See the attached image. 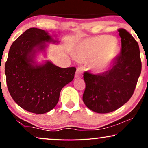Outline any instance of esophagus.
Masks as SVG:
<instances>
[{
  "mask_svg": "<svg viewBox=\"0 0 148 148\" xmlns=\"http://www.w3.org/2000/svg\"><path fill=\"white\" fill-rule=\"evenodd\" d=\"M82 77V71L81 69V68H78L77 69L75 77Z\"/></svg>",
  "mask_w": 148,
  "mask_h": 148,
  "instance_id": "esophagus-1",
  "label": "esophagus"
}]
</instances>
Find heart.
Instances as JSON below:
<instances>
[{
    "instance_id": "1",
    "label": "heart",
    "mask_w": 148,
    "mask_h": 148,
    "mask_svg": "<svg viewBox=\"0 0 148 148\" xmlns=\"http://www.w3.org/2000/svg\"><path fill=\"white\" fill-rule=\"evenodd\" d=\"M117 41L109 36H100L85 40L77 50L78 55L84 60H94L92 68L96 72L107 69L118 54Z\"/></svg>"
}]
</instances>
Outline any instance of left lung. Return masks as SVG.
Wrapping results in <instances>:
<instances>
[{
  "label": "left lung",
  "instance_id": "8db88e82",
  "mask_svg": "<svg viewBox=\"0 0 148 148\" xmlns=\"http://www.w3.org/2000/svg\"><path fill=\"white\" fill-rule=\"evenodd\" d=\"M121 38V54L112 66L98 74L86 71L83 101L89 109L105 114L124 105L133 96L141 71L138 43L126 29H118Z\"/></svg>",
  "mask_w": 148,
  "mask_h": 148
}]
</instances>
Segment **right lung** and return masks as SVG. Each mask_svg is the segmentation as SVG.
I'll list each match as a JSON object with an SVG mask.
<instances>
[{
    "mask_svg": "<svg viewBox=\"0 0 148 148\" xmlns=\"http://www.w3.org/2000/svg\"><path fill=\"white\" fill-rule=\"evenodd\" d=\"M56 41L44 30L29 28L24 32L9 49L5 72L8 90L13 100L28 112L44 114L53 109L60 91L73 81L74 66L60 68L49 61L34 65L36 48H45V42Z\"/></svg>",
    "mask_w": 148,
    "mask_h": 148,
    "instance_id": "right-lung-1",
    "label": "right lung"
}]
</instances>
